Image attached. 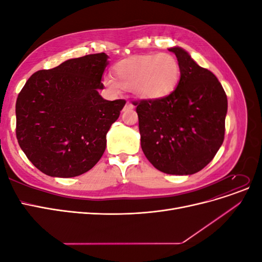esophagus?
Segmentation results:
<instances>
[{
	"instance_id": "34e87169",
	"label": "esophagus",
	"mask_w": 262,
	"mask_h": 262,
	"mask_svg": "<svg viewBox=\"0 0 262 262\" xmlns=\"http://www.w3.org/2000/svg\"><path fill=\"white\" fill-rule=\"evenodd\" d=\"M133 104L132 102H130V101H126L125 102V105H124V107H123V112H125V110H130V109H133Z\"/></svg>"
}]
</instances>
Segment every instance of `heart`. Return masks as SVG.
Masks as SVG:
<instances>
[{
  "instance_id": "b5f03b06",
  "label": "heart",
  "mask_w": 262,
  "mask_h": 262,
  "mask_svg": "<svg viewBox=\"0 0 262 262\" xmlns=\"http://www.w3.org/2000/svg\"><path fill=\"white\" fill-rule=\"evenodd\" d=\"M180 74V66L172 54L147 53L116 63L114 76L104 75L102 84L115 94L122 87L142 98L156 100L175 91Z\"/></svg>"
}]
</instances>
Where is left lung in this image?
<instances>
[{
  "label": "left lung",
  "instance_id": "8db88e82",
  "mask_svg": "<svg viewBox=\"0 0 262 262\" xmlns=\"http://www.w3.org/2000/svg\"><path fill=\"white\" fill-rule=\"evenodd\" d=\"M180 80L168 96L134 101L141 147L149 163L169 175H192L204 168L224 141L227 97L211 71L179 47Z\"/></svg>",
  "mask_w": 262,
  "mask_h": 262
}]
</instances>
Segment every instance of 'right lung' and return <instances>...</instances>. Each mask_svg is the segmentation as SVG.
<instances>
[{
  "label": "right lung",
  "instance_id": "add662e5",
  "mask_svg": "<svg viewBox=\"0 0 262 262\" xmlns=\"http://www.w3.org/2000/svg\"><path fill=\"white\" fill-rule=\"evenodd\" d=\"M104 52L70 59L31 75L16 100V138L35 167L70 178L92 169L106 148V134L124 99L106 100Z\"/></svg>",
  "mask_w": 262,
  "mask_h": 262
}]
</instances>
